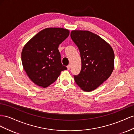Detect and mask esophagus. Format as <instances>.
I'll use <instances>...</instances> for the list:
<instances>
[{
	"instance_id": "1",
	"label": "esophagus",
	"mask_w": 134,
	"mask_h": 134,
	"mask_svg": "<svg viewBox=\"0 0 134 134\" xmlns=\"http://www.w3.org/2000/svg\"><path fill=\"white\" fill-rule=\"evenodd\" d=\"M67 69L68 70H69L70 69V68H71V64H69V65H68V66H67Z\"/></svg>"
}]
</instances>
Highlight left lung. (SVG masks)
I'll use <instances>...</instances> for the list:
<instances>
[{"instance_id":"left-lung-1","label":"left lung","mask_w":134,"mask_h":134,"mask_svg":"<svg viewBox=\"0 0 134 134\" xmlns=\"http://www.w3.org/2000/svg\"><path fill=\"white\" fill-rule=\"evenodd\" d=\"M72 40L78 47L81 59V70L74 76L82 90L96 89L112 74L114 66L112 48L102 37L89 31L73 30Z\"/></svg>"}]
</instances>
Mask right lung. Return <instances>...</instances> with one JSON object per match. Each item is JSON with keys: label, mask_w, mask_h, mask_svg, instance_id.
Segmentation results:
<instances>
[{"label": "right lung", "mask_w": 134, "mask_h": 134, "mask_svg": "<svg viewBox=\"0 0 134 134\" xmlns=\"http://www.w3.org/2000/svg\"><path fill=\"white\" fill-rule=\"evenodd\" d=\"M70 34L63 28H47L41 30L23 48V67L30 79L36 85L47 87L58 77L67 67L61 63L58 47Z\"/></svg>", "instance_id": "obj_1"}]
</instances>
